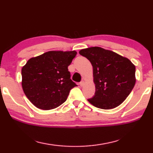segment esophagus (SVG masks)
I'll return each instance as SVG.
<instances>
[{"mask_svg":"<svg viewBox=\"0 0 153 153\" xmlns=\"http://www.w3.org/2000/svg\"><path fill=\"white\" fill-rule=\"evenodd\" d=\"M79 85H80V86L81 87H82L83 86V85H85V82H84V81H81L79 82Z\"/></svg>","mask_w":153,"mask_h":153,"instance_id":"34e87169","label":"esophagus"}]
</instances>
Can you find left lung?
I'll return each mask as SVG.
<instances>
[{"instance_id":"left-lung-1","label":"left lung","mask_w":153,"mask_h":153,"mask_svg":"<svg viewBox=\"0 0 153 153\" xmlns=\"http://www.w3.org/2000/svg\"><path fill=\"white\" fill-rule=\"evenodd\" d=\"M93 68L95 95L88 101L96 108L110 109L123 103L136 82L135 66L129 59L100 47L79 51Z\"/></svg>"}]
</instances>
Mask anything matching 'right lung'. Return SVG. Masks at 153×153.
Segmentation results:
<instances>
[{
    "mask_svg": "<svg viewBox=\"0 0 153 153\" xmlns=\"http://www.w3.org/2000/svg\"><path fill=\"white\" fill-rule=\"evenodd\" d=\"M76 55L75 51H50L27 62L21 70L22 87L36 108L49 110L65 102L77 86L68 69Z\"/></svg>",
    "mask_w": 153,
    "mask_h": 153,
    "instance_id": "add662e5",
    "label": "right lung"
}]
</instances>
